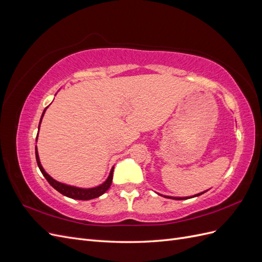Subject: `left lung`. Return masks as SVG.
Here are the masks:
<instances>
[{"label":"left lung","mask_w":262,"mask_h":262,"mask_svg":"<svg viewBox=\"0 0 262 262\" xmlns=\"http://www.w3.org/2000/svg\"><path fill=\"white\" fill-rule=\"evenodd\" d=\"M208 190H205V191H203V192H200V193H196V194H194V195H192V196H182V198H177V196H168V195H163V196H165V198H168V199H172V200H187V199H191V198H194V196H199V195H201V194H203L204 192H207ZM160 194V193H158ZM160 195H162V194H160Z\"/></svg>","instance_id":"left-lung-1"}]
</instances>
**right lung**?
Instances as JSON below:
<instances>
[{
    "label": "right lung",
    "mask_w": 262,
    "mask_h": 262,
    "mask_svg": "<svg viewBox=\"0 0 262 262\" xmlns=\"http://www.w3.org/2000/svg\"><path fill=\"white\" fill-rule=\"evenodd\" d=\"M48 107H46L43 113L41 115V118H40V122H39V126L38 129L40 128V123H41V120L42 118L45 116V113L46 110ZM39 132V131H38ZM37 139H38V134H37ZM37 141V140H36ZM36 161H37V164H38V167L39 169H40L41 173L45 176V178L47 179V181L49 182V184L57 190V191H59L60 193H62L63 195H66L68 198H71V199H75V200H92V199H95V198H98L100 196L101 194H104L107 190L110 188V186H112V182H113V175H114V166L112 170H110L109 172V176L108 178L102 182L101 185L97 186V187H94V188H80V187H75V186H71V185H67V184H63V182H60L58 180L53 179L48 172H47L42 165L40 163V160H39V155H38V149H37V146H36Z\"/></svg>",
    "instance_id": "right-lung-1"
}]
</instances>
